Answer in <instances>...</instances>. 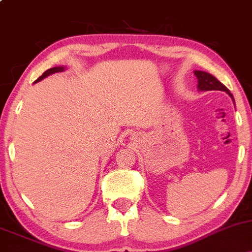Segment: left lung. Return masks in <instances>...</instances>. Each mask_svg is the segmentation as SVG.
<instances>
[{"instance_id": "1", "label": "left lung", "mask_w": 252, "mask_h": 252, "mask_svg": "<svg viewBox=\"0 0 252 252\" xmlns=\"http://www.w3.org/2000/svg\"><path fill=\"white\" fill-rule=\"evenodd\" d=\"M194 74L198 78V88L199 90H204V91H210V90H219V91H225L232 97V94H230L228 89L224 84H221L217 79L216 77H213L212 74L207 73L204 71H194ZM233 98V97H232Z\"/></svg>"}]
</instances>
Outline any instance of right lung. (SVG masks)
<instances>
[{
  "mask_svg": "<svg viewBox=\"0 0 252 252\" xmlns=\"http://www.w3.org/2000/svg\"><path fill=\"white\" fill-rule=\"evenodd\" d=\"M62 71H63V67H53V68H50V70H47V71L43 72L42 76L37 78V79L35 80V83H36V82H40V80L43 79V78H46L47 76H50V74H52V73H56V72H62Z\"/></svg>",
  "mask_w": 252,
  "mask_h": 252,
  "instance_id": "right-lung-1",
  "label": "right lung"
}]
</instances>
